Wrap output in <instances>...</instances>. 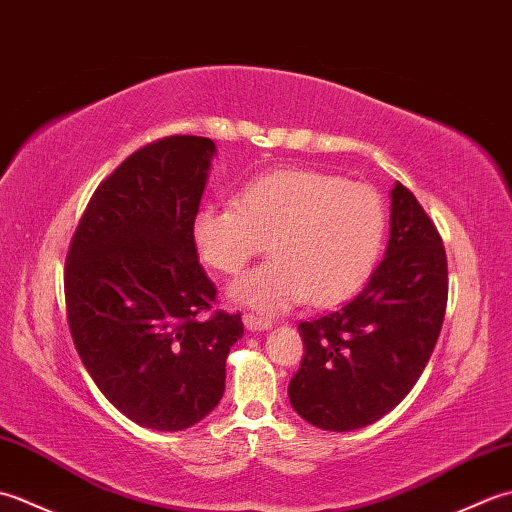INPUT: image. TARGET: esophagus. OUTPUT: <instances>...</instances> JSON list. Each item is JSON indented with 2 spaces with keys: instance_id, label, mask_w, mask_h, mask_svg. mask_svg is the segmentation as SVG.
I'll return each instance as SVG.
<instances>
[{
  "instance_id": "1",
  "label": "esophagus",
  "mask_w": 512,
  "mask_h": 512,
  "mask_svg": "<svg viewBox=\"0 0 512 512\" xmlns=\"http://www.w3.org/2000/svg\"><path fill=\"white\" fill-rule=\"evenodd\" d=\"M244 325H246V330H250V332H264V330L273 328V321L255 317V314H244Z\"/></svg>"
}]
</instances>
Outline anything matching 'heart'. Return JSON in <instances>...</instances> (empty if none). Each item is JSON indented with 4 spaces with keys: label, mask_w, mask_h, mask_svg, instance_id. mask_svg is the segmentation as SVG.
<instances>
[{
    "label": "heart",
    "mask_w": 512,
    "mask_h": 512,
    "mask_svg": "<svg viewBox=\"0 0 512 512\" xmlns=\"http://www.w3.org/2000/svg\"><path fill=\"white\" fill-rule=\"evenodd\" d=\"M233 206H202L193 244L206 266L239 275L268 245L275 259L231 286V299L281 314L310 299L332 306L365 286L387 235L380 193L317 169H277L250 180Z\"/></svg>",
    "instance_id": "obj_1"
}]
</instances>
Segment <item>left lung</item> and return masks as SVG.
I'll use <instances>...</instances> for the list:
<instances>
[{"label":"left lung","mask_w":512,"mask_h":512,"mask_svg":"<svg viewBox=\"0 0 512 512\" xmlns=\"http://www.w3.org/2000/svg\"><path fill=\"white\" fill-rule=\"evenodd\" d=\"M449 297L442 237L407 187L391 189L385 259L343 308L299 323L303 358L290 405L325 431L383 418L418 383L436 347Z\"/></svg>","instance_id":"left-lung-1"}]
</instances>
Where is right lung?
I'll use <instances>...</instances> for the list:
<instances>
[{
    "instance_id": "1",
    "label": "right lung",
    "mask_w": 512,
    "mask_h": 512,
    "mask_svg": "<svg viewBox=\"0 0 512 512\" xmlns=\"http://www.w3.org/2000/svg\"><path fill=\"white\" fill-rule=\"evenodd\" d=\"M215 143L167 136L125 158L85 206L63 288L76 352L140 427L182 431L217 407L242 314L213 310L193 244Z\"/></svg>"
}]
</instances>
